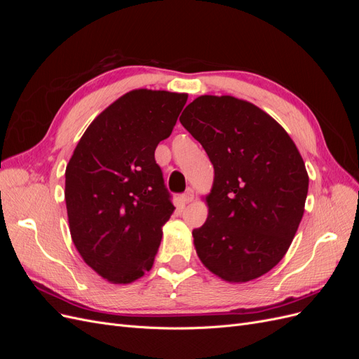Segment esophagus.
I'll list each match as a JSON object with an SVG mask.
<instances>
[{
    "mask_svg": "<svg viewBox=\"0 0 359 359\" xmlns=\"http://www.w3.org/2000/svg\"><path fill=\"white\" fill-rule=\"evenodd\" d=\"M193 198H194V191H193L191 189H189V190L181 196V201H182L184 203H189V202L193 201Z\"/></svg>",
    "mask_w": 359,
    "mask_h": 359,
    "instance_id": "obj_1",
    "label": "esophagus"
}]
</instances>
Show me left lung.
<instances>
[{
    "mask_svg": "<svg viewBox=\"0 0 359 359\" xmlns=\"http://www.w3.org/2000/svg\"><path fill=\"white\" fill-rule=\"evenodd\" d=\"M180 121L214 166L208 219L193 231L211 273L232 283L266 274L295 236L309 191L298 148L274 118L231 95H201Z\"/></svg>",
    "mask_w": 359,
    "mask_h": 359,
    "instance_id": "obj_1",
    "label": "left lung"
}]
</instances>
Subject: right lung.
<instances>
[{
	"instance_id": "obj_1",
	"label": "right lung",
	"mask_w": 359,
	"mask_h": 359,
	"mask_svg": "<svg viewBox=\"0 0 359 359\" xmlns=\"http://www.w3.org/2000/svg\"><path fill=\"white\" fill-rule=\"evenodd\" d=\"M187 94L135 90L85 130L66 169L72 240L97 274L115 285L154 264L161 227L175 210L154 151L170 136Z\"/></svg>"
}]
</instances>
